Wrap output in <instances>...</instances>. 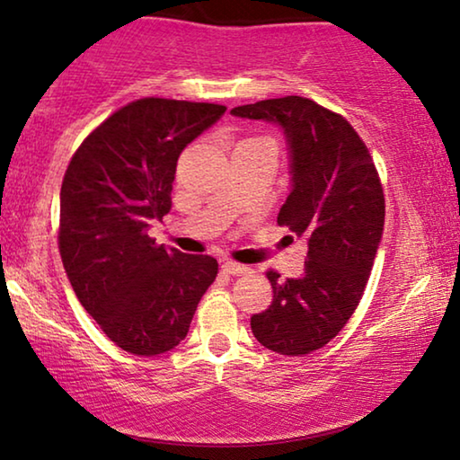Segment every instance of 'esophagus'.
<instances>
[{
	"label": "esophagus",
	"instance_id": "34e87169",
	"mask_svg": "<svg viewBox=\"0 0 460 460\" xmlns=\"http://www.w3.org/2000/svg\"><path fill=\"white\" fill-rule=\"evenodd\" d=\"M222 270H224L226 274H230V276L249 274V268L247 266H243V263H236V261H232V260L222 261Z\"/></svg>",
	"mask_w": 460,
	"mask_h": 460
}]
</instances>
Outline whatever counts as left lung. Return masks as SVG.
<instances>
[{
    "label": "left lung",
    "instance_id": "left-lung-1",
    "mask_svg": "<svg viewBox=\"0 0 460 460\" xmlns=\"http://www.w3.org/2000/svg\"><path fill=\"white\" fill-rule=\"evenodd\" d=\"M232 115L285 129L293 190L279 226L307 238L301 279L266 272L274 299L251 316V331L276 354H310L339 335L367 288L385 222L379 172L348 119L310 98L261 100L236 106Z\"/></svg>",
    "mask_w": 460,
    "mask_h": 460
}]
</instances>
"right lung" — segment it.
I'll return each instance as SVG.
<instances>
[{
    "mask_svg": "<svg viewBox=\"0 0 460 460\" xmlns=\"http://www.w3.org/2000/svg\"><path fill=\"white\" fill-rule=\"evenodd\" d=\"M226 106L140 98L75 150L60 188L58 249L81 305L117 348L173 349L217 276L209 255L165 249L148 224L172 209L178 156Z\"/></svg>",
    "mask_w": 460,
    "mask_h": 460,
    "instance_id": "add662e5",
    "label": "right lung"
}]
</instances>
